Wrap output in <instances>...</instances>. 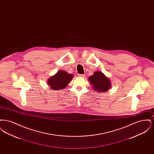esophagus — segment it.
Listing matches in <instances>:
<instances>
[{
	"label": "esophagus",
	"mask_w": 154,
	"mask_h": 154,
	"mask_svg": "<svg viewBox=\"0 0 154 154\" xmlns=\"http://www.w3.org/2000/svg\"><path fill=\"white\" fill-rule=\"evenodd\" d=\"M79 77H84L85 75L84 74H78Z\"/></svg>",
	"instance_id": "1"
}]
</instances>
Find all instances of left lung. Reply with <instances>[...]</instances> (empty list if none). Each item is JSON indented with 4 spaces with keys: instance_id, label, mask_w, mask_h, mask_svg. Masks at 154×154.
<instances>
[{
    "instance_id": "8db88e82",
    "label": "left lung",
    "mask_w": 154,
    "mask_h": 154,
    "mask_svg": "<svg viewBox=\"0 0 154 154\" xmlns=\"http://www.w3.org/2000/svg\"><path fill=\"white\" fill-rule=\"evenodd\" d=\"M92 89L97 93L107 92L111 87V83L109 77L102 72H95L88 78Z\"/></svg>"
}]
</instances>
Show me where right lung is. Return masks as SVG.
<instances>
[{
    "label": "right lung",
    "mask_w": 154,
    "mask_h": 154,
    "mask_svg": "<svg viewBox=\"0 0 154 154\" xmlns=\"http://www.w3.org/2000/svg\"><path fill=\"white\" fill-rule=\"evenodd\" d=\"M73 75L63 70H59L47 80V83L52 90L64 89L73 78Z\"/></svg>",
    "instance_id": "1"
}]
</instances>
